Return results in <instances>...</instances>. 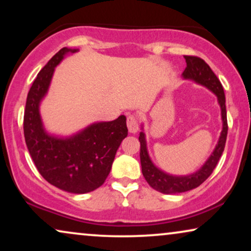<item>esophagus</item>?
I'll list each match as a JSON object with an SVG mask.
<instances>
[{"label": "esophagus", "mask_w": 251, "mask_h": 251, "mask_svg": "<svg viewBox=\"0 0 251 251\" xmlns=\"http://www.w3.org/2000/svg\"><path fill=\"white\" fill-rule=\"evenodd\" d=\"M126 126H128V130L130 133H136L138 131V121L133 115H130L128 119H126Z\"/></svg>", "instance_id": "1"}]
</instances>
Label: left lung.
I'll use <instances>...</instances> for the list:
<instances>
[{
    "label": "left lung",
    "instance_id": "left-lung-1",
    "mask_svg": "<svg viewBox=\"0 0 251 251\" xmlns=\"http://www.w3.org/2000/svg\"><path fill=\"white\" fill-rule=\"evenodd\" d=\"M186 60V68L181 74L184 80L194 81L195 83L203 85L210 90L216 97L221 107V115L223 128L221 136L217 144H216L214 151L208 157L207 161L203 163L200 169L193 174L184 175V176H176V175H170L166 171L161 170L157 168L153 161L147 150L146 136L144 132V126L142 125V131L139 132V142H140V164H142V173L145 177L147 183L155 191H159L163 194H177L183 193L197 188L203 183L207 178L210 176L212 171L217 166L219 159H221L226 143V137H227V119H226V105H225V94L223 85L216 76L211 68L208 64L201 58L194 56H185Z\"/></svg>",
    "mask_w": 251,
    "mask_h": 251
}]
</instances>
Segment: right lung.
<instances>
[{"mask_svg":"<svg viewBox=\"0 0 251 251\" xmlns=\"http://www.w3.org/2000/svg\"><path fill=\"white\" fill-rule=\"evenodd\" d=\"M78 49L63 48L44 66L27 95L24 135L27 149L48 183L68 193L84 194L101 186L111 171L116 151L128 136L126 118L95 122L71 136L48 132L40 105L48 94L54 68Z\"/></svg>","mask_w":251,"mask_h":251,"instance_id":"right-lung-1","label":"right lung"}]
</instances>
